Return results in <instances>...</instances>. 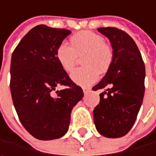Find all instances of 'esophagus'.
Here are the masks:
<instances>
[{"mask_svg":"<svg viewBox=\"0 0 156 156\" xmlns=\"http://www.w3.org/2000/svg\"><path fill=\"white\" fill-rule=\"evenodd\" d=\"M83 94H87L89 92H91V88H89V87H83Z\"/></svg>","mask_w":156,"mask_h":156,"instance_id":"34e87169","label":"esophagus"}]
</instances>
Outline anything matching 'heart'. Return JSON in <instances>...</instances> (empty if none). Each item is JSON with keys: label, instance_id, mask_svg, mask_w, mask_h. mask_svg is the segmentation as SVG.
I'll return each instance as SVG.
<instances>
[{"label": "heart", "instance_id": "1", "mask_svg": "<svg viewBox=\"0 0 156 156\" xmlns=\"http://www.w3.org/2000/svg\"><path fill=\"white\" fill-rule=\"evenodd\" d=\"M70 45L62 42L56 49V59L67 73L73 70L78 57H82L83 66L71 74L72 80L82 86H88L97 81L99 73H106L115 60L113 46L105 38L91 31H83L70 39Z\"/></svg>", "mask_w": 156, "mask_h": 156}]
</instances>
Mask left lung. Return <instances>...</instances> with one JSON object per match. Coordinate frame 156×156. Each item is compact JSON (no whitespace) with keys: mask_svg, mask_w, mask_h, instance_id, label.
<instances>
[{"mask_svg":"<svg viewBox=\"0 0 156 156\" xmlns=\"http://www.w3.org/2000/svg\"><path fill=\"white\" fill-rule=\"evenodd\" d=\"M110 40L115 60L102 81L93 90L104 89L94 110L97 131L104 136L118 138L133 127L144 94L145 67L132 37L115 27L98 28Z\"/></svg>","mask_w":156,"mask_h":156,"instance_id":"1","label":"left lung"}]
</instances>
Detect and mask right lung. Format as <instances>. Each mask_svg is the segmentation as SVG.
I'll return each mask as SVG.
<instances>
[{
	"mask_svg": "<svg viewBox=\"0 0 156 156\" xmlns=\"http://www.w3.org/2000/svg\"><path fill=\"white\" fill-rule=\"evenodd\" d=\"M70 34L66 29L37 25L21 40L12 55L13 105L23 127L39 140L63 136L72 109L83 97L82 88L71 80L55 55L57 47ZM58 85L66 88L55 92Z\"/></svg>",
	"mask_w": 156,
	"mask_h": 156,
	"instance_id": "add662e5",
	"label": "right lung"
}]
</instances>
